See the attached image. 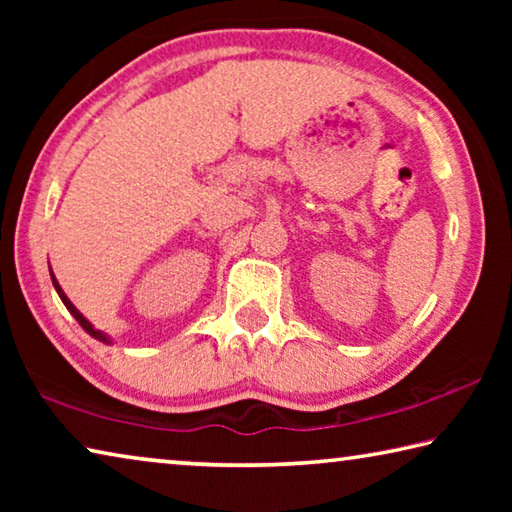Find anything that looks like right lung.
<instances>
[{
  "label": "right lung",
  "instance_id": "obj_1",
  "mask_svg": "<svg viewBox=\"0 0 512 512\" xmlns=\"http://www.w3.org/2000/svg\"><path fill=\"white\" fill-rule=\"evenodd\" d=\"M49 273H51V284H54V289H56V293H58V296H60V300H63V305L67 307L69 314H72V316L76 318V323H79V325L85 329V332H88V334L92 336V339H97V341L106 343V345H112V339H110V336H108L106 332H101V329L94 327V325L90 323V320L85 318V316L81 314V311L72 305V300H69V298L65 296V291H63V287H60V284H58L56 275H54V271H51V268H49Z\"/></svg>",
  "mask_w": 512,
  "mask_h": 512
}]
</instances>
